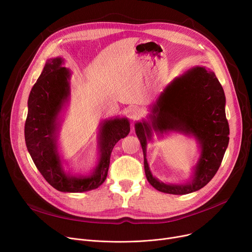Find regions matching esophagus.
Here are the masks:
<instances>
[{"instance_id": "1", "label": "esophagus", "mask_w": 252, "mask_h": 252, "mask_svg": "<svg viewBox=\"0 0 252 252\" xmlns=\"http://www.w3.org/2000/svg\"><path fill=\"white\" fill-rule=\"evenodd\" d=\"M127 114L130 117V119H135L140 117V109L137 107V106H130V107L127 109Z\"/></svg>"}]
</instances>
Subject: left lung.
<instances>
[{
    "instance_id": "1",
    "label": "left lung",
    "mask_w": 252,
    "mask_h": 252,
    "mask_svg": "<svg viewBox=\"0 0 252 252\" xmlns=\"http://www.w3.org/2000/svg\"><path fill=\"white\" fill-rule=\"evenodd\" d=\"M224 105L226 97L215 72L197 66L167 86L153 106L152 127L156 131L182 130L194 135L201 145L194 180L186 185H166L153 178L146 159L147 139L151 138L152 129L147 123L136 124L145 174L156 190L188 194L203 188L215 177L229 144L230 128Z\"/></svg>"
}]
</instances>
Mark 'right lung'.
<instances>
[{"label": "right lung", "mask_w": 252, "mask_h": 252, "mask_svg": "<svg viewBox=\"0 0 252 252\" xmlns=\"http://www.w3.org/2000/svg\"><path fill=\"white\" fill-rule=\"evenodd\" d=\"M61 58L49 59L29 97V113L24 126L28 150L45 180L61 192H86L98 188L106 180L110 155L115 144L129 133L126 118L107 121L101 126V157L91 177L66 176L56 147V119L69 93V71L61 66Z\"/></svg>", "instance_id": "add662e5"}]
</instances>
